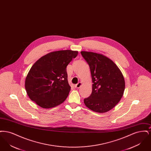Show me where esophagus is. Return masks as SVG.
<instances>
[{"mask_svg":"<svg viewBox=\"0 0 151 151\" xmlns=\"http://www.w3.org/2000/svg\"><path fill=\"white\" fill-rule=\"evenodd\" d=\"M81 86V83L79 82L77 84H76V85L75 86L76 88H79Z\"/></svg>","mask_w":151,"mask_h":151,"instance_id":"34e87169","label":"esophagus"}]
</instances>
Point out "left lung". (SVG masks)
I'll return each instance as SVG.
<instances>
[{
    "instance_id": "1",
    "label": "left lung",
    "mask_w": 151,
    "mask_h": 151,
    "mask_svg": "<svg viewBox=\"0 0 151 151\" xmlns=\"http://www.w3.org/2000/svg\"><path fill=\"white\" fill-rule=\"evenodd\" d=\"M89 65L92 79V92L84 99L86 107L97 113H105L121 100L125 88L122 72L109 58L93 52L81 51Z\"/></svg>"
}]
</instances>
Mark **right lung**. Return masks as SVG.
Instances as JSON below:
<instances>
[{"instance_id":"add662e5","label":"right lung","mask_w":151,"mask_h":151,"mask_svg":"<svg viewBox=\"0 0 151 151\" xmlns=\"http://www.w3.org/2000/svg\"><path fill=\"white\" fill-rule=\"evenodd\" d=\"M78 54L77 51H57L40 58L25 79V87L30 99L46 109L63 103L71 90L66 68Z\"/></svg>"}]
</instances>
